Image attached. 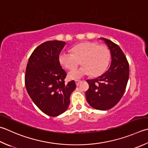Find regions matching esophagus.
Segmentation results:
<instances>
[{
  "label": "esophagus",
  "mask_w": 148,
  "mask_h": 148,
  "mask_svg": "<svg viewBox=\"0 0 148 148\" xmlns=\"http://www.w3.org/2000/svg\"><path fill=\"white\" fill-rule=\"evenodd\" d=\"M75 82H76V85L77 86H78L79 85V83L82 82V81H80V80H76L75 81Z\"/></svg>",
  "instance_id": "34e87169"
}]
</instances>
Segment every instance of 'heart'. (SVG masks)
Here are the masks:
<instances>
[{"label": "heart", "mask_w": 148, "mask_h": 148, "mask_svg": "<svg viewBox=\"0 0 148 148\" xmlns=\"http://www.w3.org/2000/svg\"><path fill=\"white\" fill-rule=\"evenodd\" d=\"M71 53L61 52L58 60L63 67L71 71L80 63L83 66L71 71L68 77L71 79H78L90 74L98 76L103 74L108 65L110 53L104 45H98L95 42H85L74 46Z\"/></svg>", "instance_id": "heart-1"}]
</instances>
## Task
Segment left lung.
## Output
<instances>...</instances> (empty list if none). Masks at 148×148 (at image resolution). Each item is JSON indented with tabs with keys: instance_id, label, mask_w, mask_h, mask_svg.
I'll use <instances>...</instances> for the list:
<instances>
[{
	"instance_id": "left-lung-1",
	"label": "left lung",
	"mask_w": 148,
	"mask_h": 148,
	"mask_svg": "<svg viewBox=\"0 0 148 148\" xmlns=\"http://www.w3.org/2000/svg\"><path fill=\"white\" fill-rule=\"evenodd\" d=\"M101 39L105 41L110 51L111 64L108 70L101 76L86 80L89 88L85 95L92 107L107 110L117 105L125 92L129 79V63L118 45L106 38Z\"/></svg>"
}]
</instances>
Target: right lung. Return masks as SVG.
<instances>
[{
    "instance_id": "obj_1",
    "label": "right lung",
    "mask_w": 148,
    "mask_h": 148,
    "mask_svg": "<svg viewBox=\"0 0 148 148\" xmlns=\"http://www.w3.org/2000/svg\"><path fill=\"white\" fill-rule=\"evenodd\" d=\"M66 43L47 41L34 49L26 66L25 84L31 99L40 110L56 117L65 112L70 95L76 88L74 80L65 83L66 76L58 60Z\"/></svg>"
}]
</instances>
